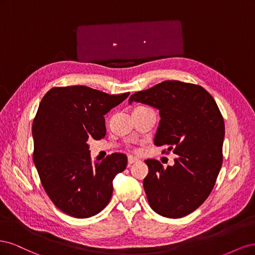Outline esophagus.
<instances>
[{"label":"esophagus","mask_w":255,"mask_h":255,"mask_svg":"<svg viewBox=\"0 0 255 255\" xmlns=\"http://www.w3.org/2000/svg\"><path fill=\"white\" fill-rule=\"evenodd\" d=\"M138 160H139V158H137V157L132 156V155H129V156L128 157V165H132V164H134V163H137Z\"/></svg>","instance_id":"obj_1"}]
</instances>
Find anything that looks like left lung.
<instances>
[{
	"label": "left lung",
	"mask_w": 255,
	"mask_h": 255,
	"mask_svg": "<svg viewBox=\"0 0 255 255\" xmlns=\"http://www.w3.org/2000/svg\"><path fill=\"white\" fill-rule=\"evenodd\" d=\"M159 110L155 145L176 154L174 165L164 168L146 159L149 173L143 188L152 210L168 218H182L201 205L217 180L222 165L225 122L214 98L201 86L165 81L129 97Z\"/></svg>",
	"instance_id": "left-lung-1"
}]
</instances>
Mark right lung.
Returning <instances> with one entry per match:
<instances>
[{
  "label": "right lung",
  "instance_id": "add662e5",
  "mask_svg": "<svg viewBox=\"0 0 255 255\" xmlns=\"http://www.w3.org/2000/svg\"><path fill=\"white\" fill-rule=\"evenodd\" d=\"M87 86L54 87L42 98L33 121V159L42 186L61 212L88 218L113 195V180L125 170L126 154L92 163L88 140L106 134L104 115L128 97Z\"/></svg>",
  "mask_w": 255,
  "mask_h": 255
}]
</instances>
